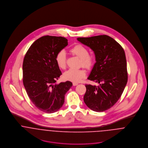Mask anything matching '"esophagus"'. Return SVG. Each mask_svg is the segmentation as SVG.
<instances>
[{
	"mask_svg": "<svg viewBox=\"0 0 148 148\" xmlns=\"http://www.w3.org/2000/svg\"><path fill=\"white\" fill-rule=\"evenodd\" d=\"M79 84L77 83H73V86H76L77 85Z\"/></svg>",
	"mask_w": 148,
	"mask_h": 148,
	"instance_id": "obj_1",
	"label": "esophagus"
}]
</instances>
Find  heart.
Masks as SVG:
<instances>
[{
    "instance_id": "b5f03b06",
    "label": "heart",
    "mask_w": 148,
    "mask_h": 148,
    "mask_svg": "<svg viewBox=\"0 0 148 148\" xmlns=\"http://www.w3.org/2000/svg\"><path fill=\"white\" fill-rule=\"evenodd\" d=\"M70 52L81 59L80 65L85 68L90 69L95 62V58L93 55L89 54L88 49L82 44H76L71 48ZM55 60L58 66L64 69L66 67V54L63 50L59 51L55 56ZM86 76V72L83 69H70L64 73L65 79L77 83L80 82Z\"/></svg>"
}]
</instances>
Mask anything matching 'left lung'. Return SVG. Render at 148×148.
I'll return each mask as SVG.
<instances>
[{
	"mask_svg": "<svg viewBox=\"0 0 148 148\" xmlns=\"http://www.w3.org/2000/svg\"><path fill=\"white\" fill-rule=\"evenodd\" d=\"M77 39L93 50L96 62L88 79L99 85H85V104L95 112L106 110L117 103L127 85L124 50L119 43L106 35Z\"/></svg>",
	"mask_w": 148,
	"mask_h": 148,
	"instance_id": "1",
	"label": "left lung"
}]
</instances>
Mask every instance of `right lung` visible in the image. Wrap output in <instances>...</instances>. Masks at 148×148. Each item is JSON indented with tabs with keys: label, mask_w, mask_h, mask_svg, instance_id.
<instances>
[{
	"label": "right lung",
	"mask_w": 148,
	"mask_h": 148,
	"mask_svg": "<svg viewBox=\"0 0 148 148\" xmlns=\"http://www.w3.org/2000/svg\"><path fill=\"white\" fill-rule=\"evenodd\" d=\"M68 45L63 37L44 36L29 48L23 63V82L35 106L44 112L54 113L64 103L71 82L56 84L62 74L55 60L56 53Z\"/></svg>",
	"instance_id": "add662e5"
}]
</instances>
